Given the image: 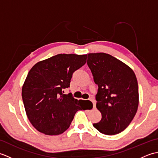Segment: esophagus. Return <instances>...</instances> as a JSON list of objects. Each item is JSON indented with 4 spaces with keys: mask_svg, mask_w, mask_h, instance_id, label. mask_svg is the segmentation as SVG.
<instances>
[{
    "mask_svg": "<svg viewBox=\"0 0 158 158\" xmlns=\"http://www.w3.org/2000/svg\"><path fill=\"white\" fill-rule=\"evenodd\" d=\"M90 100H91L92 102L93 103V108L95 109V107H96V101H95V100L93 99V98H90Z\"/></svg>",
    "mask_w": 158,
    "mask_h": 158,
    "instance_id": "esophagus-1",
    "label": "esophagus"
}]
</instances>
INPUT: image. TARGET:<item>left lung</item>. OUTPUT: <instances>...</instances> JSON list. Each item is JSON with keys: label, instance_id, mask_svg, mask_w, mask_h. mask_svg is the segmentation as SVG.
Returning a JSON list of instances; mask_svg holds the SVG:
<instances>
[{"label": "left lung", "instance_id": "left-lung-1", "mask_svg": "<svg viewBox=\"0 0 158 158\" xmlns=\"http://www.w3.org/2000/svg\"><path fill=\"white\" fill-rule=\"evenodd\" d=\"M88 65L98 86L96 108L102 119L93 126L106 135L125 130L139 106V86L135 73L125 63L105 53L88 54Z\"/></svg>", "mask_w": 158, "mask_h": 158}]
</instances>
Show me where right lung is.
<instances>
[{
    "label": "right lung",
    "instance_id": "add662e5",
    "mask_svg": "<svg viewBox=\"0 0 158 158\" xmlns=\"http://www.w3.org/2000/svg\"><path fill=\"white\" fill-rule=\"evenodd\" d=\"M86 55L58 54L32 67L22 89L28 118L35 128L47 135H58L69 128L75 113L86 110L85 101L64 94L73 73L86 62Z\"/></svg>",
    "mask_w": 158,
    "mask_h": 158
}]
</instances>
